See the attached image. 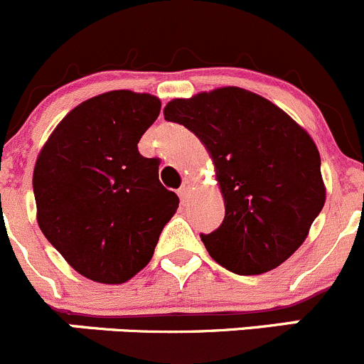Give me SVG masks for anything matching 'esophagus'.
Instances as JSON below:
<instances>
[{
	"label": "esophagus",
	"mask_w": 364,
	"mask_h": 364,
	"mask_svg": "<svg viewBox=\"0 0 364 364\" xmlns=\"http://www.w3.org/2000/svg\"><path fill=\"white\" fill-rule=\"evenodd\" d=\"M189 193H191V182L186 181L181 186V189H178V196H181V200L183 201L187 196H189Z\"/></svg>",
	"instance_id": "esophagus-1"
}]
</instances>
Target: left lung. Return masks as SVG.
<instances>
[{
	"mask_svg": "<svg viewBox=\"0 0 364 364\" xmlns=\"http://www.w3.org/2000/svg\"><path fill=\"white\" fill-rule=\"evenodd\" d=\"M164 118L194 132L218 168L225 219L200 235L210 257L235 274H262L292 257L326 201L308 132L237 86L171 100Z\"/></svg>",
	"mask_w": 364,
	"mask_h": 364,
	"instance_id": "left-lung-1",
	"label": "left lung"
}]
</instances>
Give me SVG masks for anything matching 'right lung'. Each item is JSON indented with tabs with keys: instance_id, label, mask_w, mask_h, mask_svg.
I'll return each instance as SVG.
<instances>
[{
	"instance_id": "right-lung-1",
	"label": "right lung",
	"mask_w": 364,
	"mask_h": 364,
	"mask_svg": "<svg viewBox=\"0 0 364 364\" xmlns=\"http://www.w3.org/2000/svg\"><path fill=\"white\" fill-rule=\"evenodd\" d=\"M161 100L114 90L85 100L49 136L33 171L46 239L85 278L118 285L152 258L178 196L138 143Z\"/></svg>"
}]
</instances>
